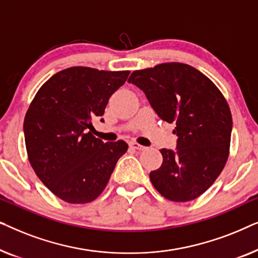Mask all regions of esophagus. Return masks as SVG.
Masks as SVG:
<instances>
[{
  "label": "esophagus",
  "instance_id": "obj_1",
  "mask_svg": "<svg viewBox=\"0 0 258 258\" xmlns=\"http://www.w3.org/2000/svg\"><path fill=\"white\" fill-rule=\"evenodd\" d=\"M130 147L133 148V149H136V150H144L146 149V147H143V146H141V144H139V143H136V142H130V144H129Z\"/></svg>",
  "mask_w": 258,
  "mask_h": 258
}]
</instances>
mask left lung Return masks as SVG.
Segmentation results:
<instances>
[{
    "label": "left lung",
    "instance_id": "left-lung-1",
    "mask_svg": "<svg viewBox=\"0 0 258 258\" xmlns=\"http://www.w3.org/2000/svg\"><path fill=\"white\" fill-rule=\"evenodd\" d=\"M128 82L143 90L158 117L176 124V150L161 149L162 165L149 175L155 189L174 202L197 199L227 163L232 129L227 100L204 74L184 63L135 70Z\"/></svg>",
    "mask_w": 258,
    "mask_h": 258
}]
</instances>
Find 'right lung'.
Wrapping results in <instances>:
<instances>
[{"instance_id":"right-lung-1","label":"right lung","mask_w":258,"mask_h":258,"mask_svg":"<svg viewBox=\"0 0 258 258\" xmlns=\"http://www.w3.org/2000/svg\"><path fill=\"white\" fill-rule=\"evenodd\" d=\"M129 74L72 67L51 76L30 103L23 124L28 158L42 183L64 202L96 200L128 150L124 141L104 143L88 130Z\"/></svg>"}]
</instances>
